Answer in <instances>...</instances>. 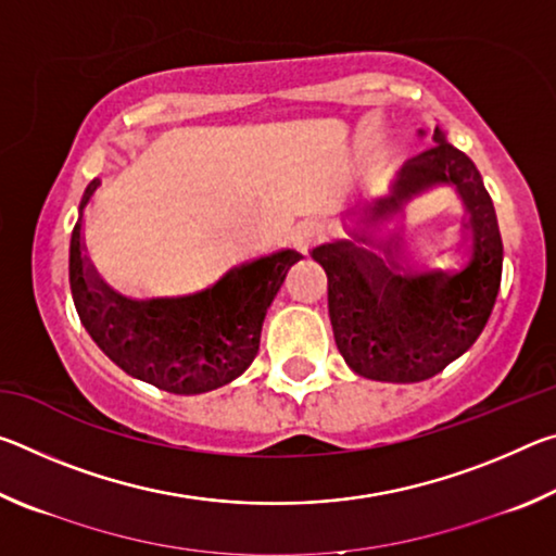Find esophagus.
Listing matches in <instances>:
<instances>
[{
	"label": "esophagus",
	"instance_id": "1",
	"mask_svg": "<svg viewBox=\"0 0 556 556\" xmlns=\"http://www.w3.org/2000/svg\"><path fill=\"white\" fill-rule=\"evenodd\" d=\"M316 235H318L316 225H312V223H301L299 228L294 230V244H296V250H299V252H306L308 244H312V242L316 240Z\"/></svg>",
	"mask_w": 556,
	"mask_h": 556
}]
</instances>
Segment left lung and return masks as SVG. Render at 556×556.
<instances>
[{"mask_svg": "<svg viewBox=\"0 0 556 556\" xmlns=\"http://www.w3.org/2000/svg\"><path fill=\"white\" fill-rule=\"evenodd\" d=\"M434 144L404 162L388 199L365 211L380 220L437 184H451L470 213L473 250L458 275H397L355 242H328L312 255L328 277V316L351 370L380 382H421L464 355L491 318L503 275V240L476 164L434 129ZM365 242L361 235L357 238ZM390 252V248H388Z\"/></svg>", "mask_w": 556, "mask_h": 556, "instance_id": "1", "label": "left lung"}]
</instances>
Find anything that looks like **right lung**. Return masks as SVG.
I'll list each match as a JSON object with an SVG mask.
<instances>
[{
    "label": "right lung",
    "mask_w": 556,
    "mask_h": 556,
    "mask_svg": "<svg viewBox=\"0 0 556 556\" xmlns=\"http://www.w3.org/2000/svg\"><path fill=\"white\" fill-rule=\"evenodd\" d=\"M100 181H90L80 213ZM294 250L235 267L218 285L178 299L131 301L86 267L80 220L71 235V291L92 341L131 378L172 394L223 388L250 368L260 351L262 321L285 285Z\"/></svg>",
    "instance_id": "right-lung-1"
}]
</instances>
